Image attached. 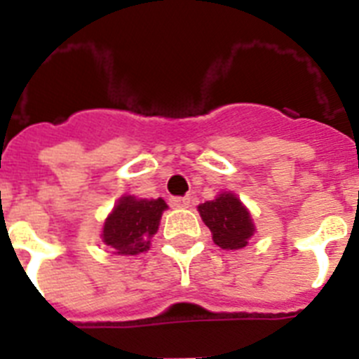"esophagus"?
I'll return each mask as SVG.
<instances>
[{
	"label": "esophagus",
	"mask_w": 359,
	"mask_h": 359,
	"mask_svg": "<svg viewBox=\"0 0 359 359\" xmlns=\"http://www.w3.org/2000/svg\"><path fill=\"white\" fill-rule=\"evenodd\" d=\"M170 207L174 208H189L190 207V198L189 196H176V198H170L169 199Z\"/></svg>",
	"instance_id": "34e87169"
}]
</instances>
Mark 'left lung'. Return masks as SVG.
Here are the masks:
<instances>
[{
	"instance_id": "obj_1",
	"label": "left lung",
	"mask_w": 359,
	"mask_h": 359,
	"mask_svg": "<svg viewBox=\"0 0 359 359\" xmlns=\"http://www.w3.org/2000/svg\"><path fill=\"white\" fill-rule=\"evenodd\" d=\"M203 223L212 231V239L223 250H241L253 236L252 215L241 199L231 192H223L212 201L198 207Z\"/></svg>"
}]
</instances>
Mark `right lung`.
<instances>
[{
    "label": "right lung",
    "instance_id": "add662e5",
    "mask_svg": "<svg viewBox=\"0 0 359 359\" xmlns=\"http://www.w3.org/2000/svg\"><path fill=\"white\" fill-rule=\"evenodd\" d=\"M165 208L167 203L161 198L136 199L135 196H123L104 223V244L118 255H138L147 252Z\"/></svg>",
    "mask_w": 359,
    "mask_h": 359
}]
</instances>
